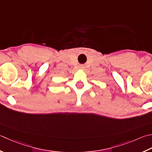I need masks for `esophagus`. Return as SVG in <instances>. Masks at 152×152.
<instances>
[{
  "instance_id": "1",
  "label": "esophagus",
  "mask_w": 152,
  "mask_h": 152,
  "mask_svg": "<svg viewBox=\"0 0 152 152\" xmlns=\"http://www.w3.org/2000/svg\"><path fill=\"white\" fill-rule=\"evenodd\" d=\"M80 68H81V69H83V68H84V65H80Z\"/></svg>"
}]
</instances>
